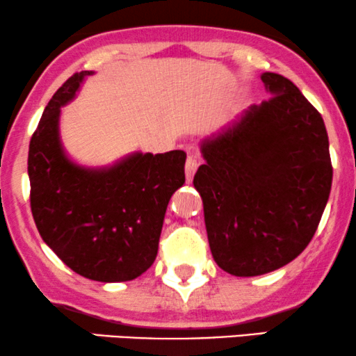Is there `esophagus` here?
<instances>
[{
	"mask_svg": "<svg viewBox=\"0 0 356 356\" xmlns=\"http://www.w3.org/2000/svg\"><path fill=\"white\" fill-rule=\"evenodd\" d=\"M199 167V162H197V157H194V155H189L188 160H186V165H184V175H186V181L189 183L194 177V173H196V170Z\"/></svg>",
	"mask_w": 356,
	"mask_h": 356,
	"instance_id": "34e87169",
	"label": "esophagus"
}]
</instances>
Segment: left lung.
<instances>
[{
  "label": "left lung",
  "mask_w": 356,
  "mask_h": 356,
  "mask_svg": "<svg viewBox=\"0 0 356 356\" xmlns=\"http://www.w3.org/2000/svg\"><path fill=\"white\" fill-rule=\"evenodd\" d=\"M272 95L201 140L194 175L213 261L228 274L280 269L308 246L332 186L324 120L298 87L261 76Z\"/></svg>",
  "instance_id": "8db88e82"
}]
</instances>
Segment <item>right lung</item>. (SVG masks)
Returning a JSON list of instances; mask_svg holds the SVG:
<instances>
[{"instance_id": "right-lung-1", "label": "right lung", "mask_w": 356, "mask_h": 356, "mask_svg": "<svg viewBox=\"0 0 356 356\" xmlns=\"http://www.w3.org/2000/svg\"><path fill=\"white\" fill-rule=\"evenodd\" d=\"M92 74L71 76L43 110L29 145L31 209L43 241L76 274L126 282L157 257L168 201L184 183L186 154L134 152L97 168L72 162L60 138L61 106Z\"/></svg>"}]
</instances>
